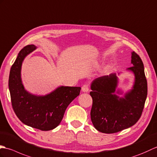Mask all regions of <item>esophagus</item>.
Wrapping results in <instances>:
<instances>
[{
	"label": "esophagus",
	"instance_id": "1",
	"mask_svg": "<svg viewBox=\"0 0 157 157\" xmlns=\"http://www.w3.org/2000/svg\"><path fill=\"white\" fill-rule=\"evenodd\" d=\"M89 85L87 84H85L82 86V91L84 93H86L89 91Z\"/></svg>",
	"mask_w": 157,
	"mask_h": 157
}]
</instances>
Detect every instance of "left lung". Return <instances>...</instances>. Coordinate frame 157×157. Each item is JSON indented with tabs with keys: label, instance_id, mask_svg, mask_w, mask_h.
Wrapping results in <instances>:
<instances>
[{
	"label": "left lung",
	"instance_id": "obj_1",
	"mask_svg": "<svg viewBox=\"0 0 157 157\" xmlns=\"http://www.w3.org/2000/svg\"><path fill=\"white\" fill-rule=\"evenodd\" d=\"M131 58L132 67L127 70L133 72L134 82L124 97L117 95L123 92L116 90L118 78L116 73L97 78L90 85L93 99L90 119L94 127L103 133H116L134 126L143 111L147 97L144 64L136 52H132Z\"/></svg>",
	"mask_w": 157,
	"mask_h": 157
}]
</instances>
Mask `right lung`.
Masks as SVG:
<instances>
[{"label": "right lung", "instance_id": "add662e5", "mask_svg": "<svg viewBox=\"0 0 157 157\" xmlns=\"http://www.w3.org/2000/svg\"><path fill=\"white\" fill-rule=\"evenodd\" d=\"M36 48L31 44L19 52L10 68L9 88L17 117L27 126L48 131L60 124L67 107L79 95L81 88L60 86L46 95H36L27 91L21 81V66L25 58Z\"/></svg>", "mask_w": 157, "mask_h": 157}]
</instances>
